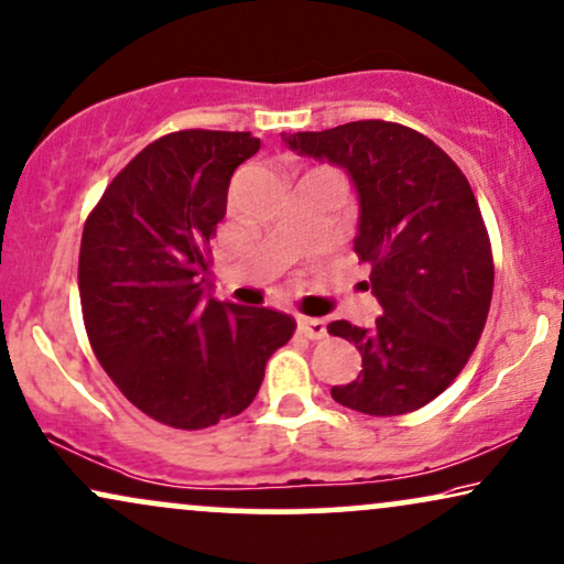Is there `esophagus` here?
<instances>
[{
	"mask_svg": "<svg viewBox=\"0 0 564 564\" xmlns=\"http://www.w3.org/2000/svg\"><path fill=\"white\" fill-rule=\"evenodd\" d=\"M297 328L303 332L308 339H324L326 336V321L324 318H308V316H297Z\"/></svg>",
	"mask_w": 564,
	"mask_h": 564,
	"instance_id": "1",
	"label": "esophagus"
}]
</instances>
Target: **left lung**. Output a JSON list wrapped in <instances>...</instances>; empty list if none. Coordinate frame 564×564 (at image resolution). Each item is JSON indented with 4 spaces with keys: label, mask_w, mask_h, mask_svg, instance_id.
<instances>
[{
    "label": "left lung",
    "mask_w": 564,
    "mask_h": 564,
    "mask_svg": "<svg viewBox=\"0 0 564 564\" xmlns=\"http://www.w3.org/2000/svg\"><path fill=\"white\" fill-rule=\"evenodd\" d=\"M284 142L352 178L355 253L370 264L383 308L372 328L328 324L362 355L360 376L334 386V401L370 416L430 404L469 362L495 288L492 246L469 181L433 139L393 121L297 131Z\"/></svg>",
    "instance_id": "8db88e82"
}]
</instances>
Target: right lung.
<instances>
[{
  "label": "right lung",
  "mask_w": 564,
  "mask_h": 564,
  "mask_svg": "<svg viewBox=\"0 0 564 564\" xmlns=\"http://www.w3.org/2000/svg\"><path fill=\"white\" fill-rule=\"evenodd\" d=\"M251 131H173L148 144L87 215L79 303L119 391L152 420L204 430L243 412L295 318L204 297L209 240Z\"/></svg>",
  "instance_id": "1"
}]
</instances>
